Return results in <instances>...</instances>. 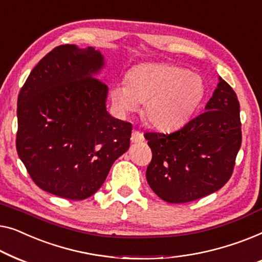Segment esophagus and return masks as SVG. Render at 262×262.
I'll list each match as a JSON object with an SVG mask.
<instances>
[{
  "label": "esophagus",
  "instance_id": "esophagus-1",
  "mask_svg": "<svg viewBox=\"0 0 262 262\" xmlns=\"http://www.w3.org/2000/svg\"><path fill=\"white\" fill-rule=\"evenodd\" d=\"M130 140H132L133 143H140V142H142L143 140H145V138H143L142 133H140L138 130H134V132H133V134H132Z\"/></svg>",
  "mask_w": 262,
  "mask_h": 262
}]
</instances>
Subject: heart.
Returning a JSON list of instances; mask_svg holds the SVG:
<instances>
[{"label":"heart","mask_w":262,"mask_h":262,"mask_svg":"<svg viewBox=\"0 0 262 262\" xmlns=\"http://www.w3.org/2000/svg\"><path fill=\"white\" fill-rule=\"evenodd\" d=\"M205 94L202 77L167 64H141L132 69L127 83H116L110 98L120 114H128L145 102L143 116L157 129H179L201 105Z\"/></svg>","instance_id":"1"}]
</instances>
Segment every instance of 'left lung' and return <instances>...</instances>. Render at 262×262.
Wrapping results in <instances>:
<instances>
[{"label":"left lung","instance_id":"left-lung-1","mask_svg":"<svg viewBox=\"0 0 262 262\" xmlns=\"http://www.w3.org/2000/svg\"><path fill=\"white\" fill-rule=\"evenodd\" d=\"M203 114L171 134L146 133L150 189L168 203H187L220 190L233 174L241 147L240 103L220 77Z\"/></svg>","mask_w":262,"mask_h":262}]
</instances>
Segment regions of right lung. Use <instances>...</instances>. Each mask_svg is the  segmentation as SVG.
I'll return each mask as SVG.
<instances>
[{
  "label": "right lung",
  "mask_w": 262,
  "mask_h": 262,
  "mask_svg": "<svg viewBox=\"0 0 262 262\" xmlns=\"http://www.w3.org/2000/svg\"><path fill=\"white\" fill-rule=\"evenodd\" d=\"M99 51L61 45L40 60L17 97L16 150L36 185L54 196H93L129 148L132 123L106 112L108 85L96 78Z\"/></svg>",
  "instance_id": "1"
}]
</instances>
